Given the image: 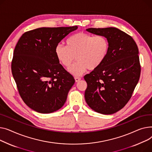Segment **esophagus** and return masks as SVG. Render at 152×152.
I'll return each mask as SVG.
<instances>
[{
    "instance_id": "esophagus-1",
    "label": "esophagus",
    "mask_w": 152,
    "mask_h": 152,
    "mask_svg": "<svg viewBox=\"0 0 152 152\" xmlns=\"http://www.w3.org/2000/svg\"><path fill=\"white\" fill-rule=\"evenodd\" d=\"M75 82H79L80 80H81V78L80 77H75Z\"/></svg>"
}]
</instances>
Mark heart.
<instances>
[{
	"label": "heart",
	"instance_id": "1",
	"mask_svg": "<svg viewBox=\"0 0 152 152\" xmlns=\"http://www.w3.org/2000/svg\"><path fill=\"white\" fill-rule=\"evenodd\" d=\"M67 46L58 44L55 49L56 58L66 68L70 67L75 59L77 62L69 71L74 76H80L88 69L94 70L105 59L109 49L108 39L104 35L78 32L69 37Z\"/></svg>",
	"mask_w": 152,
	"mask_h": 152
}]
</instances>
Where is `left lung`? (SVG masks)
<instances>
[{
  "label": "left lung",
  "instance_id": "left-lung-1",
  "mask_svg": "<svg viewBox=\"0 0 152 152\" xmlns=\"http://www.w3.org/2000/svg\"><path fill=\"white\" fill-rule=\"evenodd\" d=\"M86 30L107 37L109 49L102 63L84 76L87 83L85 101L97 113L113 114L125 106L139 82L138 47L132 37L117 28Z\"/></svg>",
  "mask_w": 152,
  "mask_h": 152
}]
</instances>
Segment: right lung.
Instances as JSON below:
<instances>
[{"mask_svg": "<svg viewBox=\"0 0 152 152\" xmlns=\"http://www.w3.org/2000/svg\"><path fill=\"white\" fill-rule=\"evenodd\" d=\"M77 26L40 28L24 33L13 52L12 72L20 96L31 109L50 113L61 109L75 80L62 66L56 46Z\"/></svg>", "mask_w": 152, "mask_h": 152, "instance_id": "add662e5", "label": "right lung"}]
</instances>
